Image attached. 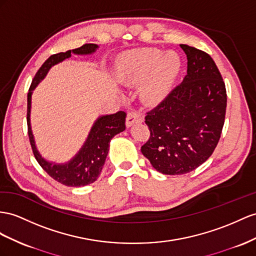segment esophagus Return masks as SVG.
Listing matches in <instances>:
<instances>
[{"mask_svg": "<svg viewBox=\"0 0 256 256\" xmlns=\"http://www.w3.org/2000/svg\"><path fill=\"white\" fill-rule=\"evenodd\" d=\"M142 122V118L138 114L132 111V112H128L126 116V128H130L135 123H140Z\"/></svg>", "mask_w": 256, "mask_h": 256, "instance_id": "esophagus-1", "label": "esophagus"}]
</instances>
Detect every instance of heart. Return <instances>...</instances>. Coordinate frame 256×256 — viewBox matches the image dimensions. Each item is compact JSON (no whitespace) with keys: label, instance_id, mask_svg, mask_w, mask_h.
<instances>
[{"label":"heart","instance_id":"obj_1","mask_svg":"<svg viewBox=\"0 0 256 256\" xmlns=\"http://www.w3.org/2000/svg\"><path fill=\"white\" fill-rule=\"evenodd\" d=\"M182 67L174 50L162 53L158 48H142L126 52L116 64L118 78L128 85L142 84V100L150 104L163 102L171 93Z\"/></svg>","mask_w":256,"mask_h":256}]
</instances>
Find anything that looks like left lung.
<instances>
[{
    "instance_id": "left-lung-1",
    "label": "left lung",
    "mask_w": 256,
    "mask_h": 256,
    "mask_svg": "<svg viewBox=\"0 0 256 256\" xmlns=\"http://www.w3.org/2000/svg\"><path fill=\"white\" fill-rule=\"evenodd\" d=\"M187 74L159 106L146 116L150 138L142 154L156 171L182 175L204 163L214 152L224 126L225 83L211 56L180 44Z\"/></svg>"
}]
</instances>
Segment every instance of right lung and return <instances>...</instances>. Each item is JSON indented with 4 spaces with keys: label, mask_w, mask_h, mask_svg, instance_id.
Listing matches in <instances>:
<instances>
[{
    "label": "right lung",
    "mask_w": 256,
    "mask_h": 256,
    "mask_svg": "<svg viewBox=\"0 0 256 256\" xmlns=\"http://www.w3.org/2000/svg\"><path fill=\"white\" fill-rule=\"evenodd\" d=\"M98 48H100V46L97 44H85L83 46L76 50L52 55L36 72L28 93L27 123L32 152H34L36 161L44 171L50 178H53L55 180L64 186L82 187L90 185L97 180L107 158L110 140L116 134L126 130V114L124 111H118L116 114H114L100 116L94 121L86 140L83 142L80 150L67 162H53L45 159L36 147L30 119L32 94H34V90L38 85L48 76L50 68L54 67L55 64L68 60V58L71 57V54L82 56L92 55Z\"/></svg>",
    "instance_id": "1"
}]
</instances>
